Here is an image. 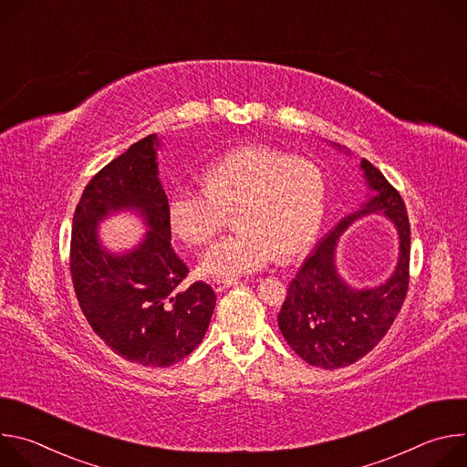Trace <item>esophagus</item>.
Masks as SVG:
<instances>
[{"instance_id": "1", "label": "esophagus", "mask_w": 467, "mask_h": 467, "mask_svg": "<svg viewBox=\"0 0 467 467\" xmlns=\"http://www.w3.org/2000/svg\"><path fill=\"white\" fill-rule=\"evenodd\" d=\"M238 279H214L213 283H211V286L214 288V292H223V290H227V288H231V286H238Z\"/></svg>"}]
</instances>
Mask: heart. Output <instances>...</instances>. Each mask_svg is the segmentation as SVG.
Segmentation results:
<instances>
[{"label":"heart","mask_w":467,"mask_h":467,"mask_svg":"<svg viewBox=\"0 0 467 467\" xmlns=\"http://www.w3.org/2000/svg\"><path fill=\"white\" fill-rule=\"evenodd\" d=\"M203 190L179 188L168 203L171 231L190 245H207L233 213L236 231L211 247L199 272L234 279L301 253L323 216L325 182L308 159L270 146H244L202 171Z\"/></svg>","instance_id":"heart-1"}]
</instances>
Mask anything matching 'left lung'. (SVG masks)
<instances>
[{
  "instance_id": "1",
  "label": "left lung",
  "mask_w": 467,
  "mask_h": 467,
  "mask_svg": "<svg viewBox=\"0 0 467 467\" xmlns=\"http://www.w3.org/2000/svg\"><path fill=\"white\" fill-rule=\"evenodd\" d=\"M360 170L371 195L306 256L277 316L286 344L305 362L323 369L346 368L366 357L384 338L409 290L410 223L403 197L369 161L362 159ZM369 213H384L396 225L400 256L382 285L355 289L337 274L336 245L346 228Z\"/></svg>"
}]
</instances>
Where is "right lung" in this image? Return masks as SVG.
<instances>
[{
  "instance_id": "obj_1",
  "label": "right lung",
  "mask_w": 467,
  "mask_h": 467,
  "mask_svg": "<svg viewBox=\"0 0 467 467\" xmlns=\"http://www.w3.org/2000/svg\"><path fill=\"white\" fill-rule=\"evenodd\" d=\"M159 146L150 135L90 179L74 214L70 272L85 317L116 355L168 368L202 344L216 294L202 281L181 286L188 268L171 247ZM119 210L140 213L149 231L137 248L116 255L100 245L97 225Z\"/></svg>"
}]
</instances>
